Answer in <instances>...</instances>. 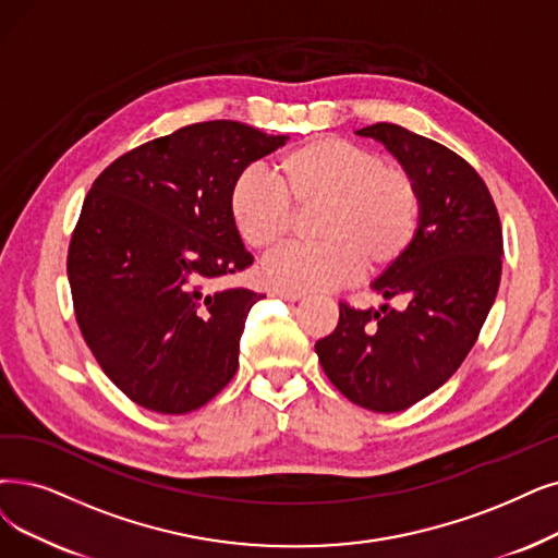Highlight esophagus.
<instances>
[{"instance_id": "esophagus-1", "label": "esophagus", "mask_w": 558, "mask_h": 558, "mask_svg": "<svg viewBox=\"0 0 558 558\" xmlns=\"http://www.w3.org/2000/svg\"><path fill=\"white\" fill-rule=\"evenodd\" d=\"M272 295H277V298H281V300H288V302H298V300H302V298H304L302 293H293V291H281V288H275Z\"/></svg>"}]
</instances>
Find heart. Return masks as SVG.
I'll list each match as a JSON object with an SVG mask.
<instances>
[{"label":"heart","mask_w":558,"mask_h":558,"mask_svg":"<svg viewBox=\"0 0 558 558\" xmlns=\"http://www.w3.org/2000/svg\"><path fill=\"white\" fill-rule=\"evenodd\" d=\"M272 183L242 171L229 190V219L252 250H270L293 225L291 206L318 208L316 244H293L267 256L260 277L281 291L316 293L391 270L410 252L421 202L412 175L380 162L368 148L339 137H316L281 153Z\"/></svg>","instance_id":"obj_1"}]
</instances>
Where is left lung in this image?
Returning <instances> with one entry per match:
<instances>
[{"label": "left lung", "mask_w": 558, "mask_h": 558, "mask_svg": "<svg viewBox=\"0 0 558 558\" xmlns=\"http://www.w3.org/2000/svg\"><path fill=\"white\" fill-rule=\"evenodd\" d=\"M354 135L380 142L412 175L418 231L405 258L371 283L385 304L341 302L316 352L348 400L389 414L437 391L474 348L499 291L504 235L483 178L460 155L393 123Z\"/></svg>", "instance_id": "8db88e82"}]
</instances>
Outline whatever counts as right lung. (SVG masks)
I'll list each match as a JSON object with an SVG mask.
<instances>
[{"label":"right lung","instance_id":"add662e5","mask_svg":"<svg viewBox=\"0 0 558 558\" xmlns=\"http://www.w3.org/2000/svg\"><path fill=\"white\" fill-rule=\"evenodd\" d=\"M288 140L238 121L194 123L121 155L88 190L69 250L75 318L137 405L187 414L235 375L263 295L210 291L254 263L229 219V190Z\"/></svg>","mask_w":558,"mask_h":558}]
</instances>
